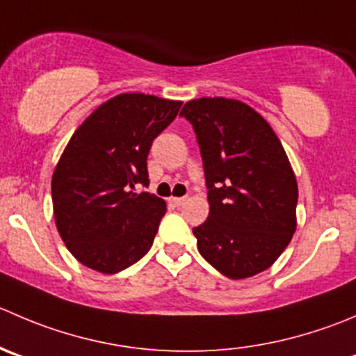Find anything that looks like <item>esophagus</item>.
Masks as SVG:
<instances>
[{"label":"esophagus","instance_id":"34e87169","mask_svg":"<svg viewBox=\"0 0 356 356\" xmlns=\"http://www.w3.org/2000/svg\"><path fill=\"white\" fill-rule=\"evenodd\" d=\"M170 202H172V203H174V205H175V207H181V205H182V203H184V202H186V198H184V196H181V198H172V200H170Z\"/></svg>","mask_w":356,"mask_h":356}]
</instances>
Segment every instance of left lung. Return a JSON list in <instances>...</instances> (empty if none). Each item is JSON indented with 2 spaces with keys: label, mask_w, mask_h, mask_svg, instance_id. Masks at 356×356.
I'll return each mask as SVG.
<instances>
[{
  "label": "left lung",
  "mask_w": 356,
  "mask_h": 356,
  "mask_svg": "<svg viewBox=\"0 0 356 356\" xmlns=\"http://www.w3.org/2000/svg\"><path fill=\"white\" fill-rule=\"evenodd\" d=\"M209 188V219L193 227L200 254L231 280L268 270L298 227V181L271 125L236 99L186 102Z\"/></svg>",
  "instance_id": "1"
}]
</instances>
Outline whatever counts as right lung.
I'll return each mask as SVG.
<instances>
[{
    "instance_id": "obj_1",
    "label": "right lung",
    "mask_w": 356,
    "mask_h": 356,
    "mask_svg": "<svg viewBox=\"0 0 356 356\" xmlns=\"http://www.w3.org/2000/svg\"><path fill=\"white\" fill-rule=\"evenodd\" d=\"M181 101L120 94L99 106L69 139L54 175L51 202L67 250L90 270L115 275L151 248L167 203L149 193L147 154Z\"/></svg>"
}]
</instances>
